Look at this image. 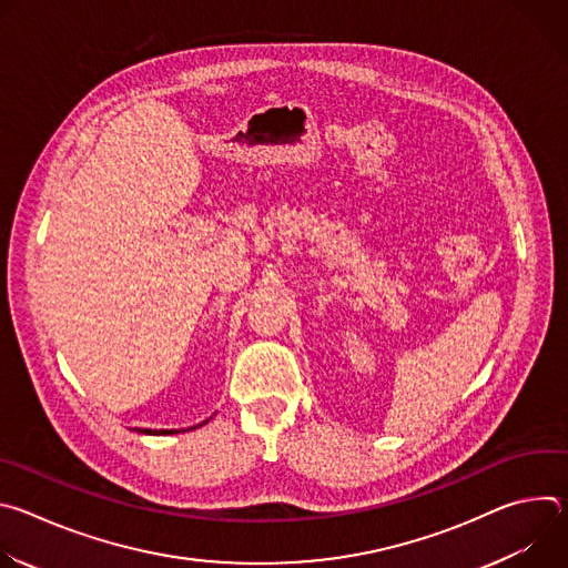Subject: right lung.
<instances>
[{
  "mask_svg": "<svg viewBox=\"0 0 568 568\" xmlns=\"http://www.w3.org/2000/svg\"><path fill=\"white\" fill-rule=\"evenodd\" d=\"M202 425H204V423H202ZM141 432H143V434H159V436H161V434H173L175 429H173V432H166V429H159V432H152V429H141Z\"/></svg>",
  "mask_w": 568,
  "mask_h": 568,
  "instance_id": "obj_1",
  "label": "right lung"
}]
</instances>
